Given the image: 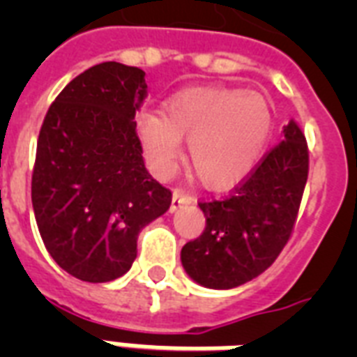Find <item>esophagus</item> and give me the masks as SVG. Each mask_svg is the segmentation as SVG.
Returning a JSON list of instances; mask_svg holds the SVG:
<instances>
[{
	"label": "esophagus",
	"instance_id": "esophagus-1",
	"mask_svg": "<svg viewBox=\"0 0 357 357\" xmlns=\"http://www.w3.org/2000/svg\"><path fill=\"white\" fill-rule=\"evenodd\" d=\"M195 202V196L187 195L185 190L181 189H174V195H172V211H176L178 207L181 206H187V204H192Z\"/></svg>",
	"mask_w": 357,
	"mask_h": 357
}]
</instances>
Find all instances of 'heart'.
I'll return each mask as SVG.
<instances>
[{"instance_id":"b5f03b06","label":"heart","mask_w":357,"mask_h":357,"mask_svg":"<svg viewBox=\"0 0 357 357\" xmlns=\"http://www.w3.org/2000/svg\"><path fill=\"white\" fill-rule=\"evenodd\" d=\"M137 133L151 168L168 176L178 165L181 140H189L192 172L211 189L246 178L272 133V113L259 92L235 86H190L165 103V114L144 109Z\"/></svg>"}]
</instances>
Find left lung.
<instances>
[{"mask_svg":"<svg viewBox=\"0 0 357 357\" xmlns=\"http://www.w3.org/2000/svg\"><path fill=\"white\" fill-rule=\"evenodd\" d=\"M310 172L304 131L294 120L283 140L222 200L200 202L206 229L181 248V263L195 282L234 289L276 261L293 234Z\"/></svg>","mask_w":357,"mask_h":357,"instance_id":"8db88e82","label":"left lung"}]
</instances>
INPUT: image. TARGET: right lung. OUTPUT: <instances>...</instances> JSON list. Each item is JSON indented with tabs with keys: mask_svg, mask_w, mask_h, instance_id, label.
<instances>
[{
	"mask_svg": "<svg viewBox=\"0 0 357 357\" xmlns=\"http://www.w3.org/2000/svg\"><path fill=\"white\" fill-rule=\"evenodd\" d=\"M144 75L114 61L85 70L55 98L38 133L36 226L55 263L83 282L123 276L140 229L172 204V192L146 170L137 135Z\"/></svg>",
	"mask_w": 357,
	"mask_h": 357,
	"instance_id": "add662e5",
	"label": "right lung"
}]
</instances>
